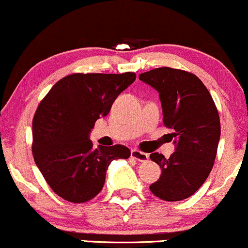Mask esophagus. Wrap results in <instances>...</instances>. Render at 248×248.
<instances>
[{
    "label": "esophagus",
    "mask_w": 248,
    "mask_h": 248,
    "mask_svg": "<svg viewBox=\"0 0 248 248\" xmlns=\"http://www.w3.org/2000/svg\"><path fill=\"white\" fill-rule=\"evenodd\" d=\"M131 158L135 160L140 161V163H146L148 160V154L143 153L141 151H137V149H132L131 151Z\"/></svg>",
    "instance_id": "1"
}]
</instances>
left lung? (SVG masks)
Here are the masks:
<instances>
[{
  "label": "left lung",
  "instance_id": "obj_1",
  "mask_svg": "<svg viewBox=\"0 0 248 248\" xmlns=\"http://www.w3.org/2000/svg\"><path fill=\"white\" fill-rule=\"evenodd\" d=\"M140 80L159 93L164 125L172 130L169 135L176 143L169 159L151 154L161 175L149 189L165 202L185 200L204 185L215 164L220 137L217 107L204 83L188 71L154 68L141 73Z\"/></svg>",
  "mask_w": 248,
  "mask_h": 248
}]
</instances>
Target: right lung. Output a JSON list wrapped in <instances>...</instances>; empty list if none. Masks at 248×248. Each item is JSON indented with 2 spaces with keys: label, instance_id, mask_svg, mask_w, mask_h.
Listing matches in <instances>:
<instances>
[{
  "label": "right lung",
  "instance_id": "add662e5",
  "mask_svg": "<svg viewBox=\"0 0 248 248\" xmlns=\"http://www.w3.org/2000/svg\"><path fill=\"white\" fill-rule=\"evenodd\" d=\"M136 79L134 72L72 73L53 85L32 121V155L55 194L75 204L87 202L104 188L116 159H127L122 144L93 147L90 130Z\"/></svg>",
  "mask_w": 248,
  "mask_h": 248
}]
</instances>
